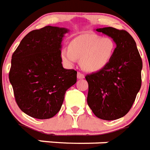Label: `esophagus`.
<instances>
[{
  "instance_id": "esophagus-1",
  "label": "esophagus",
  "mask_w": 150,
  "mask_h": 150,
  "mask_svg": "<svg viewBox=\"0 0 150 150\" xmlns=\"http://www.w3.org/2000/svg\"><path fill=\"white\" fill-rule=\"evenodd\" d=\"M85 78V75L82 74V73L80 72H78L77 73V79H83Z\"/></svg>"
}]
</instances>
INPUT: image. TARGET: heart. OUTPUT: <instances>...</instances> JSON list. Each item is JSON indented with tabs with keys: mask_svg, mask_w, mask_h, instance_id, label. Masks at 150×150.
<instances>
[{
	"mask_svg": "<svg viewBox=\"0 0 150 150\" xmlns=\"http://www.w3.org/2000/svg\"><path fill=\"white\" fill-rule=\"evenodd\" d=\"M116 44L112 38L96 34H83L70 43L69 49L60 52L63 63L72 67L78 60L80 66L87 72H98L107 67L112 59Z\"/></svg>",
	"mask_w": 150,
	"mask_h": 150,
	"instance_id": "1",
	"label": "heart"
}]
</instances>
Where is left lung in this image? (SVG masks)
Returning a JSON list of instances; mask_svg holds the SVG:
<instances>
[{
    "mask_svg": "<svg viewBox=\"0 0 150 150\" xmlns=\"http://www.w3.org/2000/svg\"><path fill=\"white\" fill-rule=\"evenodd\" d=\"M112 38L116 47L107 67L86 76L87 104L97 117L114 120L128 112L142 85V61L128 32L113 27L96 29Z\"/></svg>",
    "mask_w": 150,
    "mask_h": 150,
    "instance_id": "left-lung-1",
    "label": "left lung"
}]
</instances>
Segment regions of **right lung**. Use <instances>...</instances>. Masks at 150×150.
<instances>
[{"label": "right lung", "instance_id": "add662e5", "mask_svg": "<svg viewBox=\"0 0 150 150\" xmlns=\"http://www.w3.org/2000/svg\"><path fill=\"white\" fill-rule=\"evenodd\" d=\"M69 30L46 26L25 36L11 57L9 72L17 105L28 116L52 118L60 111L77 71L63 67V38Z\"/></svg>", "mask_w": 150, "mask_h": 150}]
</instances>
